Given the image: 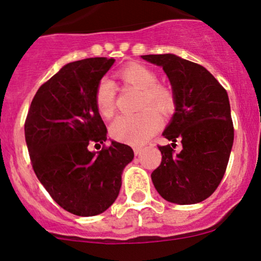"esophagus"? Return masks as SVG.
<instances>
[{
    "mask_svg": "<svg viewBox=\"0 0 261 261\" xmlns=\"http://www.w3.org/2000/svg\"><path fill=\"white\" fill-rule=\"evenodd\" d=\"M141 152H142V148H141V147H134L135 155H140Z\"/></svg>",
    "mask_w": 261,
    "mask_h": 261,
    "instance_id": "34e87169",
    "label": "esophagus"
}]
</instances>
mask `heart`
<instances>
[{"label": "heart", "mask_w": 261, "mask_h": 261, "mask_svg": "<svg viewBox=\"0 0 261 261\" xmlns=\"http://www.w3.org/2000/svg\"><path fill=\"white\" fill-rule=\"evenodd\" d=\"M118 77L125 85L142 91L141 109L152 106L161 112H168L174 105L170 90L156 84V74L152 69L139 63H131L118 71ZM117 91L108 79L99 80L95 90V105L102 117L111 118L115 111ZM162 119L153 108H147L140 114L120 115L111 126V135L119 142L141 146L159 130Z\"/></svg>", "instance_id": "obj_1"}]
</instances>
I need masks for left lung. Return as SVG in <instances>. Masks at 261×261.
Instances as JSON below:
<instances>
[{"label": "left lung", "mask_w": 261, "mask_h": 261, "mask_svg": "<svg viewBox=\"0 0 261 261\" xmlns=\"http://www.w3.org/2000/svg\"><path fill=\"white\" fill-rule=\"evenodd\" d=\"M161 65L172 86L175 114L158 146L162 163L152 172L153 185L165 200L194 204L215 192L224 177L233 144L230 100L220 83L202 65L175 55L141 56ZM180 140L182 149L173 148Z\"/></svg>", "instance_id": "left-lung-1"}]
</instances>
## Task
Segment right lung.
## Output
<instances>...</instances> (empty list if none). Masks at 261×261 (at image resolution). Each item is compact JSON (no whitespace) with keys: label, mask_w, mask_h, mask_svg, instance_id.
I'll list each match as a JSON object with an SVG mask.
<instances>
[{"label":"right lung","mask_w":261,"mask_h":261,"mask_svg":"<svg viewBox=\"0 0 261 261\" xmlns=\"http://www.w3.org/2000/svg\"><path fill=\"white\" fill-rule=\"evenodd\" d=\"M115 59L68 63L40 86L24 131L31 165L52 199L77 216L106 212L117 199L124 168L134 159L127 144L112 141L95 105V90ZM103 144L99 152L89 147Z\"/></svg>","instance_id":"1"}]
</instances>
